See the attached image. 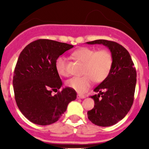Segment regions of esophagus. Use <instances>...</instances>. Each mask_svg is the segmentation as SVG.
<instances>
[{"label": "esophagus", "mask_w": 149, "mask_h": 149, "mask_svg": "<svg viewBox=\"0 0 149 149\" xmlns=\"http://www.w3.org/2000/svg\"><path fill=\"white\" fill-rule=\"evenodd\" d=\"M86 98V96L82 95H77V98H81V99H83V98Z\"/></svg>", "instance_id": "obj_1"}]
</instances>
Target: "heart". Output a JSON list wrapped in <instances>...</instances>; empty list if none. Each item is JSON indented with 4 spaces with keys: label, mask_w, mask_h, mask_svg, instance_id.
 <instances>
[{
    "label": "heart",
    "mask_w": 149,
    "mask_h": 149,
    "mask_svg": "<svg viewBox=\"0 0 149 149\" xmlns=\"http://www.w3.org/2000/svg\"><path fill=\"white\" fill-rule=\"evenodd\" d=\"M72 56L77 61L84 64L82 71L84 76L73 77L68 80L66 84L68 87L79 93H85L90 87L93 81L95 83L104 81L110 74L113 61L111 53L107 50L97 51L90 48H81L74 51ZM55 67L60 75L63 77L69 75L65 57H59Z\"/></svg>",
    "instance_id": "b5f03b06"
}]
</instances>
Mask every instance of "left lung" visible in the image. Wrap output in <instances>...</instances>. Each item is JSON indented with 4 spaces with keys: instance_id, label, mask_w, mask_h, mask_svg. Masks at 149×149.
Segmentation results:
<instances>
[{
    "instance_id": "1",
    "label": "left lung",
    "mask_w": 149,
    "mask_h": 149,
    "mask_svg": "<svg viewBox=\"0 0 149 149\" xmlns=\"http://www.w3.org/2000/svg\"><path fill=\"white\" fill-rule=\"evenodd\" d=\"M86 43L107 46L113 60L108 76L95 88L98 94L91 96L95 106L87 112L88 119L98 126L113 125L131 108L136 83V68L128 51L119 43L104 39Z\"/></svg>"
}]
</instances>
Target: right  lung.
Instances as JSON below:
<instances>
[{"label":"right lung","mask_w":149,"mask_h":149,"mask_svg":"<svg viewBox=\"0 0 149 149\" xmlns=\"http://www.w3.org/2000/svg\"><path fill=\"white\" fill-rule=\"evenodd\" d=\"M72 45L50 39H38L27 45L18 56L13 84L17 106L24 116L39 125H51L62 116L75 90L63 88L55 67L60 55L73 48Z\"/></svg>","instance_id":"1"}]
</instances>
